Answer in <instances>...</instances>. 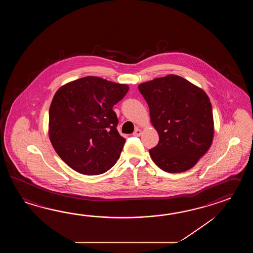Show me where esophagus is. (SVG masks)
<instances>
[{"instance_id":"esophagus-1","label":"esophagus","mask_w":253,"mask_h":253,"mask_svg":"<svg viewBox=\"0 0 253 253\" xmlns=\"http://www.w3.org/2000/svg\"><path fill=\"white\" fill-rule=\"evenodd\" d=\"M141 134H142V131H141V129L135 128V130L134 131V133H133V135H134V136H140Z\"/></svg>"}]
</instances>
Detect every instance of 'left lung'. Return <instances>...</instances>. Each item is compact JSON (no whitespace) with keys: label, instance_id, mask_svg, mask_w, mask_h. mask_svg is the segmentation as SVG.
<instances>
[{"label":"left lung","instance_id":"left-lung-1","mask_svg":"<svg viewBox=\"0 0 253 253\" xmlns=\"http://www.w3.org/2000/svg\"><path fill=\"white\" fill-rule=\"evenodd\" d=\"M138 89L159 135L158 144L149 150L153 161L167 172L194 167L213 137L212 108L207 94L176 75L142 83Z\"/></svg>","mask_w":253,"mask_h":253}]
</instances>
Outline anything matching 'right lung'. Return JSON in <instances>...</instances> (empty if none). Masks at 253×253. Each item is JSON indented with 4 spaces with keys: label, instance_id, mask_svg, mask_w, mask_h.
Listing matches in <instances>:
<instances>
[{
    "label": "right lung",
    "instance_id": "1",
    "mask_svg": "<svg viewBox=\"0 0 253 253\" xmlns=\"http://www.w3.org/2000/svg\"><path fill=\"white\" fill-rule=\"evenodd\" d=\"M128 86L88 76L61 86L48 112V134L56 153L82 174L97 175L119 160L126 139L113 110Z\"/></svg>",
    "mask_w": 253,
    "mask_h": 253
}]
</instances>
